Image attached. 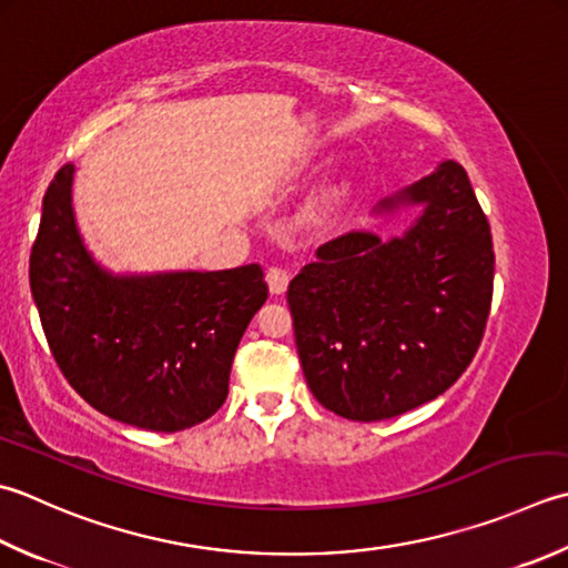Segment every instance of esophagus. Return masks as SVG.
Wrapping results in <instances>:
<instances>
[{
    "instance_id": "1",
    "label": "esophagus",
    "mask_w": 568,
    "mask_h": 568,
    "mask_svg": "<svg viewBox=\"0 0 568 568\" xmlns=\"http://www.w3.org/2000/svg\"><path fill=\"white\" fill-rule=\"evenodd\" d=\"M265 281H268L273 295H283L287 291V283H291V275H287L283 265H271L268 273H265Z\"/></svg>"
}]
</instances>
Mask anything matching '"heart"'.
<instances>
[{"label": "heart", "instance_id": "obj_1", "mask_svg": "<svg viewBox=\"0 0 568 568\" xmlns=\"http://www.w3.org/2000/svg\"><path fill=\"white\" fill-rule=\"evenodd\" d=\"M337 199H339V189H329V192L322 196L313 209H310L307 221H313V224H320V221H325L332 214V209H335Z\"/></svg>", "mask_w": 568, "mask_h": 568}]
</instances>
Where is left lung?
<instances>
[{
	"label": "left lung",
	"instance_id": "left-lung-1",
	"mask_svg": "<svg viewBox=\"0 0 568 568\" xmlns=\"http://www.w3.org/2000/svg\"><path fill=\"white\" fill-rule=\"evenodd\" d=\"M420 204L404 236L349 231L287 285L310 392L349 420L430 402L468 369L493 305L495 251L468 172L443 162L376 211Z\"/></svg>",
	"mask_w": 568,
	"mask_h": 568
}]
</instances>
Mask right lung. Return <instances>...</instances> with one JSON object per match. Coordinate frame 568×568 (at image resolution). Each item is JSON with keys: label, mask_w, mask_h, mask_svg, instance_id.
I'll list each match as a JSON object with an SVG mask.
<instances>
[{"label": "right lung", "mask_w": 568, "mask_h": 568, "mask_svg": "<svg viewBox=\"0 0 568 568\" xmlns=\"http://www.w3.org/2000/svg\"><path fill=\"white\" fill-rule=\"evenodd\" d=\"M73 164L43 194L29 283L61 374L122 424L174 433L224 406L233 354L268 297L258 263L115 277L98 268L71 209Z\"/></svg>", "instance_id": "obj_1"}]
</instances>
